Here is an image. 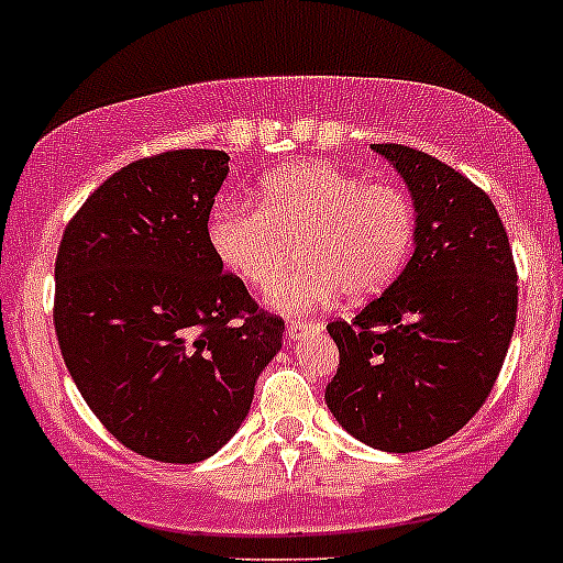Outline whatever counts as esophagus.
<instances>
[{
	"label": "esophagus",
	"mask_w": 563,
	"mask_h": 563,
	"mask_svg": "<svg viewBox=\"0 0 563 563\" xmlns=\"http://www.w3.org/2000/svg\"><path fill=\"white\" fill-rule=\"evenodd\" d=\"M319 330H322V322H306V319H292V322L287 324L289 338H295V341L303 338L306 332H319Z\"/></svg>",
	"instance_id": "obj_1"
}]
</instances>
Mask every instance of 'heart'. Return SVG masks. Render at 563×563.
I'll use <instances>...</instances> for the list:
<instances>
[{
  "label": "heart",
  "mask_w": 563,
  "mask_h": 563,
  "mask_svg": "<svg viewBox=\"0 0 563 563\" xmlns=\"http://www.w3.org/2000/svg\"><path fill=\"white\" fill-rule=\"evenodd\" d=\"M416 228L419 211L402 187L303 163L271 174L257 203H220L209 235L222 263L257 289L279 279L300 244L306 260L271 289V303L308 311L341 292H384L413 252Z\"/></svg>",
  "instance_id": "1"
}]
</instances>
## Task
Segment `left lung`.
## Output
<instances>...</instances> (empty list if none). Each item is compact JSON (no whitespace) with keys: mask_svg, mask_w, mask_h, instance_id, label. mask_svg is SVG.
I'll use <instances>...</instances> for the list:
<instances>
[{"mask_svg":"<svg viewBox=\"0 0 563 563\" xmlns=\"http://www.w3.org/2000/svg\"><path fill=\"white\" fill-rule=\"evenodd\" d=\"M410 187L416 252L391 287L328 324L338 371L332 416L380 451H421L456 434L492 395L518 311L510 241L486 190L405 144H373Z\"/></svg>","mask_w":563,"mask_h":563,"instance_id":"left-lung-1","label":"left lung"}]
</instances>
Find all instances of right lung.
<instances>
[{
  "mask_svg": "<svg viewBox=\"0 0 563 563\" xmlns=\"http://www.w3.org/2000/svg\"><path fill=\"white\" fill-rule=\"evenodd\" d=\"M228 155L166 150L86 198L56 257L62 356L96 419L168 464L220 451L250 413L284 319L222 271L209 211Z\"/></svg>",
  "mask_w": 563,
  "mask_h": 563,
  "instance_id": "obj_1",
  "label": "right lung"
}]
</instances>
